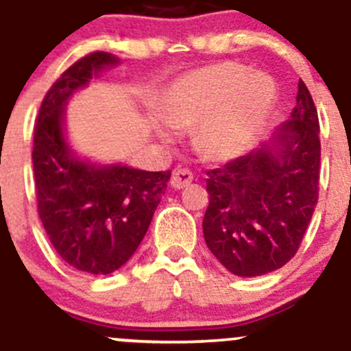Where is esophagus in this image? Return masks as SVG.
I'll return each instance as SVG.
<instances>
[{"label":"esophagus","instance_id":"esophagus-1","mask_svg":"<svg viewBox=\"0 0 351 351\" xmlns=\"http://www.w3.org/2000/svg\"><path fill=\"white\" fill-rule=\"evenodd\" d=\"M192 180H193V175L190 169L178 168V169H175L171 175V186L176 190L185 189L186 185H190V183H192Z\"/></svg>","mask_w":351,"mask_h":351}]
</instances>
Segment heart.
<instances>
[{"label":"heart","instance_id":"1","mask_svg":"<svg viewBox=\"0 0 351 351\" xmlns=\"http://www.w3.org/2000/svg\"><path fill=\"white\" fill-rule=\"evenodd\" d=\"M275 100L267 74L222 62L180 77L161 101V117L173 129H192L195 146L214 159L236 158L261 129Z\"/></svg>","mask_w":351,"mask_h":351}]
</instances>
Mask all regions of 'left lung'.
Returning a JSON list of instances; mask_svg holds the SVG:
<instances>
[{"instance_id": "obj_1", "label": "left lung", "mask_w": 351, "mask_h": 351, "mask_svg": "<svg viewBox=\"0 0 351 351\" xmlns=\"http://www.w3.org/2000/svg\"><path fill=\"white\" fill-rule=\"evenodd\" d=\"M295 107L271 143L207 171L208 250L239 277H258L293 258L319 197V119L299 80Z\"/></svg>"}]
</instances>
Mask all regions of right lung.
Here are the masks:
<instances>
[{
	"label": "right lung",
	"mask_w": 351,
	"mask_h": 351,
	"mask_svg": "<svg viewBox=\"0 0 351 351\" xmlns=\"http://www.w3.org/2000/svg\"><path fill=\"white\" fill-rule=\"evenodd\" d=\"M108 52H91L71 64L42 100L34 130L35 193L42 226L59 256L93 275L119 270L134 254L171 171L93 166L71 154L62 134L67 98L93 73L115 64Z\"/></svg>",
	"instance_id": "1"
}]
</instances>
